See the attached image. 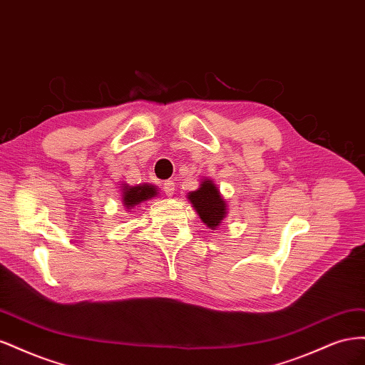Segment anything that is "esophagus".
I'll return each instance as SVG.
<instances>
[{
  "mask_svg": "<svg viewBox=\"0 0 365 365\" xmlns=\"http://www.w3.org/2000/svg\"><path fill=\"white\" fill-rule=\"evenodd\" d=\"M163 189H164L165 195L172 196V195L175 193V182H173V181H165V182L163 184Z\"/></svg>",
  "mask_w": 365,
  "mask_h": 365,
  "instance_id": "1",
  "label": "esophagus"
}]
</instances>
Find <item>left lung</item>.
Instances as JSON below:
<instances>
[{
	"label": "left lung",
	"mask_w": 365,
	"mask_h": 365,
	"mask_svg": "<svg viewBox=\"0 0 365 365\" xmlns=\"http://www.w3.org/2000/svg\"><path fill=\"white\" fill-rule=\"evenodd\" d=\"M187 200L210 230H217L227 217V201L213 180L204 178L196 190L187 193Z\"/></svg>",
	"instance_id": "obj_1"
}]
</instances>
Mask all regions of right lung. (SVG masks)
<instances>
[{
	"label": "right lung",
	"mask_w": 365,
	"mask_h": 365,
	"mask_svg": "<svg viewBox=\"0 0 365 365\" xmlns=\"http://www.w3.org/2000/svg\"><path fill=\"white\" fill-rule=\"evenodd\" d=\"M160 195L158 187L152 184H138V185H129L121 184V204L125 205L128 212L134 210L137 205L150 201L152 197H157Z\"/></svg>",
	"instance_id": "obj_1"
}]
</instances>
